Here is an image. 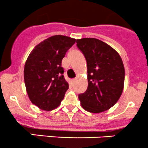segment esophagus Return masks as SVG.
<instances>
[{
  "label": "esophagus",
  "instance_id": "34e87169",
  "mask_svg": "<svg viewBox=\"0 0 148 148\" xmlns=\"http://www.w3.org/2000/svg\"><path fill=\"white\" fill-rule=\"evenodd\" d=\"M74 82H75V79H72L70 80V84H71V85H73L74 84Z\"/></svg>",
  "mask_w": 148,
  "mask_h": 148
}]
</instances>
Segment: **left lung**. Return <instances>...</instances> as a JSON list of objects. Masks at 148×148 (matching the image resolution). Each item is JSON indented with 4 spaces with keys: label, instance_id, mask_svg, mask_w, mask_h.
<instances>
[{
    "label": "left lung",
    "instance_id": "left-lung-1",
    "mask_svg": "<svg viewBox=\"0 0 148 148\" xmlns=\"http://www.w3.org/2000/svg\"><path fill=\"white\" fill-rule=\"evenodd\" d=\"M77 46L87 64L88 87L79 95L84 110L99 113L117 103L123 90L125 68L120 55L114 49L99 39L77 40Z\"/></svg>",
    "mask_w": 148,
    "mask_h": 148
}]
</instances>
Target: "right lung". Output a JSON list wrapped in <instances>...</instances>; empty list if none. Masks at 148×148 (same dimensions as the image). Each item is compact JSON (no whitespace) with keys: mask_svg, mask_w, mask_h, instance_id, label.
I'll return each mask as SVG.
<instances>
[{"mask_svg":"<svg viewBox=\"0 0 148 148\" xmlns=\"http://www.w3.org/2000/svg\"><path fill=\"white\" fill-rule=\"evenodd\" d=\"M75 41L66 36H53L38 44L28 56L24 67L25 85L30 100L41 110H54L64 97L69 84L62 61Z\"/></svg>","mask_w":148,"mask_h":148,"instance_id":"obj_1","label":"right lung"}]
</instances>
